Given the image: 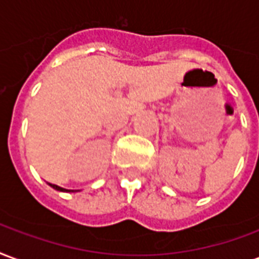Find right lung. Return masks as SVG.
<instances>
[{
    "label": "right lung",
    "mask_w": 259,
    "mask_h": 259,
    "mask_svg": "<svg viewBox=\"0 0 259 259\" xmlns=\"http://www.w3.org/2000/svg\"><path fill=\"white\" fill-rule=\"evenodd\" d=\"M51 188H54L55 190H59V192H74V190H67L65 189V188H60V186H58V185H54V184H50Z\"/></svg>",
    "instance_id": "obj_1"
}]
</instances>
